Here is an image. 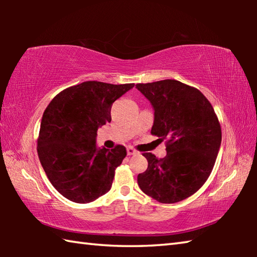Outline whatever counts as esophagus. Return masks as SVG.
Returning a JSON list of instances; mask_svg holds the SVG:
<instances>
[{
	"label": "esophagus",
	"mask_w": 257,
	"mask_h": 257,
	"mask_svg": "<svg viewBox=\"0 0 257 257\" xmlns=\"http://www.w3.org/2000/svg\"><path fill=\"white\" fill-rule=\"evenodd\" d=\"M136 153H137V151L133 149V147H128V149H127V154L128 155H135Z\"/></svg>",
	"instance_id": "obj_1"
}]
</instances>
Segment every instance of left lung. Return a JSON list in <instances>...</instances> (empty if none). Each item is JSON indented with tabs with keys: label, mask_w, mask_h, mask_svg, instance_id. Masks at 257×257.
Listing matches in <instances>:
<instances>
[{
	"label": "left lung",
	"mask_w": 257,
	"mask_h": 257,
	"mask_svg": "<svg viewBox=\"0 0 257 257\" xmlns=\"http://www.w3.org/2000/svg\"><path fill=\"white\" fill-rule=\"evenodd\" d=\"M154 108L151 134L167 139V156L144 153L149 168L137 182L160 203L188 198L205 184L221 145V125L208 99L197 88L175 79L137 84Z\"/></svg>",
	"instance_id": "obj_1"
}]
</instances>
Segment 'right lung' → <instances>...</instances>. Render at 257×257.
Returning <instances> with one entry per match:
<instances>
[{
  "mask_svg": "<svg viewBox=\"0 0 257 257\" xmlns=\"http://www.w3.org/2000/svg\"><path fill=\"white\" fill-rule=\"evenodd\" d=\"M134 86L85 81L62 90L47 105L38 158L51 184L69 201L89 203L111 189L127 151L122 145L98 149L97 129L111 121L113 102Z\"/></svg>",
  "mask_w": 257,
  "mask_h": 257,
  "instance_id": "1",
  "label": "right lung"
}]
</instances>
